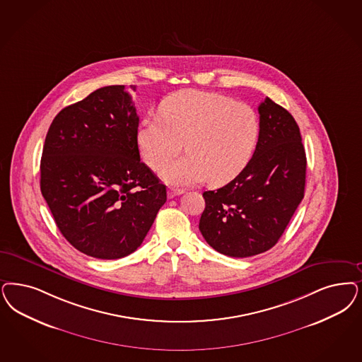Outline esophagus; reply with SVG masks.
Instances as JSON below:
<instances>
[{"label": "esophagus", "instance_id": "esophagus-1", "mask_svg": "<svg viewBox=\"0 0 362 362\" xmlns=\"http://www.w3.org/2000/svg\"><path fill=\"white\" fill-rule=\"evenodd\" d=\"M185 191L183 189H180V188H175L171 187L168 189V198L170 199H173L175 197H177V195H182Z\"/></svg>", "mask_w": 362, "mask_h": 362}]
</instances>
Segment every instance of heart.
I'll use <instances>...</instances> for the list:
<instances>
[{
    "label": "heart",
    "instance_id": "heart-1",
    "mask_svg": "<svg viewBox=\"0 0 362 362\" xmlns=\"http://www.w3.org/2000/svg\"><path fill=\"white\" fill-rule=\"evenodd\" d=\"M259 137L254 108L230 96L180 90L163 100L160 116H147L137 131L144 162L153 170L177 156H188L163 168L164 180L194 185L209 177L212 185L233 180L250 162Z\"/></svg>",
    "mask_w": 362,
    "mask_h": 362
}]
</instances>
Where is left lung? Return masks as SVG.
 <instances>
[{
  "mask_svg": "<svg viewBox=\"0 0 362 362\" xmlns=\"http://www.w3.org/2000/svg\"><path fill=\"white\" fill-rule=\"evenodd\" d=\"M258 112L259 137L247 165L228 185L203 192L200 233L212 249L234 258L272 249L305 194L306 155L298 124L269 98Z\"/></svg>",
  "mask_w": 362,
  "mask_h": 362,
  "instance_id": "1",
  "label": "left lung"
}]
</instances>
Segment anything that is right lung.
Segmentation results:
<instances>
[{
  "label": "right lung",
  "mask_w": 362,
  "mask_h": 362,
  "mask_svg": "<svg viewBox=\"0 0 362 362\" xmlns=\"http://www.w3.org/2000/svg\"><path fill=\"white\" fill-rule=\"evenodd\" d=\"M137 127L131 95L110 86L65 107L48 129L41 194L65 239L89 257L134 252L167 200L165 186L140 162Z\"/></svg>",
  "instance_id": "1"
}]
</instances>
